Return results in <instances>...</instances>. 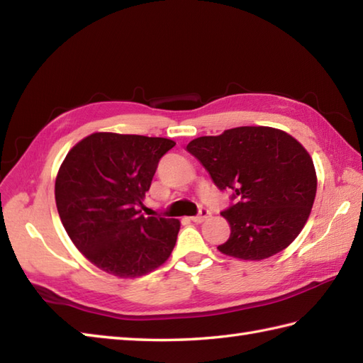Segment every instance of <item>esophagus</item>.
<instances>
[{
    "label": "esophagus",
    "mask_w": 363,
    "mask_h": 363,
    "mask_svg": "<svg viewBox=\"0 0 363 363\" xmlns=\"http://www.w3.org/2000/svg\"><path fill=\"white\" fill-rule=\"evenodd\" d=\"M209 214H211V212H209L208 209H206V208H203V209L200 211V214L195 216V217H190V220H191V222H195V223H203L204 220L209 217Z\"/></svg>",
    "instance_id": "1"
}]
</instances>
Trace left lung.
Returning <instances> with one entry per match:
<instances>
[{"instance_id":"obj_1","label":"left lung","mask_w":363,"mask_h":363,"mask_svg":"<svg viewBox=\"0 0 363 363\" xmlns=\"http://www.w3.org/2000/svg\"><path fill=\"white\" fill-rule=\"evenodd\" d=\"M187 151L236 200L222 212L231 228L228 240L217 247L223 255L266 259L299 236L318 179L307 149L289 133L264 125L234 127L191 140Z\"/></svg>"}]
</instances>
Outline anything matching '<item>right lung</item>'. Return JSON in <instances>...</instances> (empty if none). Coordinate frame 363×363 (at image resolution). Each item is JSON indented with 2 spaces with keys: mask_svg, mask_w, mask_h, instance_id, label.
<instances>
[{
  "mask_svg": "<svg viewBox=\"0 0 363 363\" xmlns=\"http://www.w3.org/2000/svg\"><path fill=\"white\" fill-rule=\"evenodd\" d=\"M174 145L168 138L96 132L62 160L55 182L62 226L104 272L137 279L172 255L179 220L145 217L140 208L159 160Z\"/></svg>",
  "mask_w": 363,
  "mask_h": 363,
  "instance_id": "add662e5",
  "label": "right lung"
}]
</instances>
